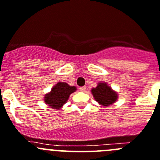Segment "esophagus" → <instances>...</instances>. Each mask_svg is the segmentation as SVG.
<instances>
[{"instance_id": "esophagus-1", "label": "esophagus", "mask_w": 160, "mask_h": 160, "mask_svg": "<svg viewBox=\"0 0 160 160\" xmlns=\"http://www.w3.org/2000/svg\"><path fill=\"white\" fill-rule=\"evenodd\" d=\"M80 91H81V92H85V91H86V87H85V86H83V87H80Z\"/></svg>"}]
</instances>
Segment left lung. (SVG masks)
Masks as SVG:
<instances>
[{"label": "left lung", "instance_id": "left-lung-1", "mask_svg": "<svg viewBox=\"0 0 160 160\" xmlns=\"http://www.w3.org/2000/svg\"><path fill=\"white\" fill-rule=\"evenodd\" d=\"M92 93L96 101L103 106H108L114 103L118 95L105 83H99L97 88L92 89Z\"/></svg>", "mask_w": 160, "mask_h": 160}]
</instances>
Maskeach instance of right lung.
Instances as JSON below:
<instances>
[{"mask_svg":"<svg viewBox=\"0 0 160 160\" xmlns=\"http://www.w3.org/2000/svg\"><path fill=\"white\" fill-rule=\"evenodd\" d=\"M76 90V87L70 86L66 83L59 82L54 86L51 92L45 96V102L53 109H60L68 99L71 93Z\"/></svg>","mask_w":160,"mask_h":160,"instance_id":"add662e5","label":"right lung"}]
</instances>
